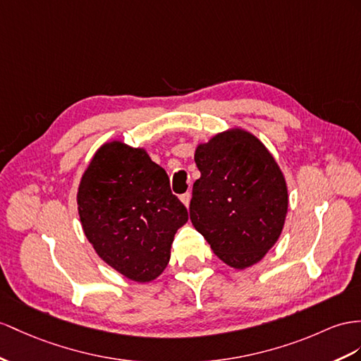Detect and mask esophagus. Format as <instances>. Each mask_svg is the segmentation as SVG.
<instances>
[{
    "mask_svg": "<svg viewBox=\"0 0 361 361\" xmlns=\"http://www.w3.org/2000/svg\"><path fill=\"white\" fill-rule=\"evenodd\" d=\"M190 198H192V193L190 192H186V193H183V195L180 197V200H181V202L186 207H189V204H190Z\"/></svg>",
    "mask_w": 361,
    "mask_h": 361,
    "instance_id": "esophagus-1",
    "label": "esophagus"
}]
</instances>
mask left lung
Returning <instances> with one entry per match:
<instances>
[{
	"label": "left lung",
	"instance_id": "8db88e82",
	"mask_svg": "<svg viewBox=\"0 0 361 361\" xmlns=\"http://www.w3.org/2000/svg\"><path fill=\"white\" fill-rule=\"evenodd\" d=\"M190 221L210 248L238 270L259 262L279 239L288 210L283 173L259 138L219 133L195 151Z\"/></svg>",
	"mask_w": 361,
	"mask_h": 361
}]
</instances>
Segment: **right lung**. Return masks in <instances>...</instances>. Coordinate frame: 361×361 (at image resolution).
<instances>
[{
    "label": "right lung",
    "instance_id": "add662e5",
    "mask_svg": "<svg viewBox=\"0 0 361 361\" xmlns=\"http://www.w3.org/2000/svg\"><path fill=\"white\" fill-rule=\"evenodd\" d=\"M82 228L96 253L135 282L159 277L171 259L188 209L173 195L168 173L143 147L102 145L78 189Z\"/></svg>",
    "mask_w": 361,
    "mask_h": 361
}]
</instances>
